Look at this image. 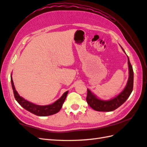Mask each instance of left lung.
<instances>
[{
  "label": "left lung",
  "mask_w": 147,
  "mask_h": 147,
  "mask_svg": "<svg viewBox=\"0 0 147 147\" xmlns=\"http://www.w3.org/2000/svg\"><path fill=\"white\" fill-rule=\"evenodd\" d=\"M122 49L125 53L124 49L123 48ZM127 64H128L129 67V78L126 86L123 91L114 98L109 100H100L96 97L94 94H93L90 92V90L87 89L86 102L93 109L96 111L100 112L113 111L119 107H120L122 104H123L126 100L128 98L133 91L134 78L133 67L130 63L128 56H127Z\"/></svg>",
  "instance_id": "obj_1"
}]
</instances>
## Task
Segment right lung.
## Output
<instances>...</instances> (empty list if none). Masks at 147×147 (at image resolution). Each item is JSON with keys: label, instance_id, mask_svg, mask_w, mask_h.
<instances>
[{"label": "right lung", "instance_id": "right-lung-1", "mask_svg": "<svg viewBox=\"0 0 147 147\" xmlns=\"http://www.w3.org/2000/svg\"><path fill=\"white\" fill-rule=\"evenodd\" d=\"M11 82L12 85V88L13 90V93L15 99L19 103L21 107H23L26 111L30 112L35 115H38V116H48L55 114L61 110L62 108V104L66 98L67 95L68 93V91L65 92L60 98H59L57 101H55L54 103L52 104L47 105H36L35 104L27 101L26 100L23 98V97L20 96L15 89L14 85L13 80L12 78V76H11Z\"/></svg>", "mask_w": 147, "mask_h": 147}]
</instances>
